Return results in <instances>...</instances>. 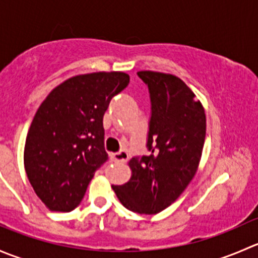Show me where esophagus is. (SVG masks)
I'll list each match as a JSON object with an SVG mask.
<instances>
[{"label":"esophagus","instance_id":"esophagus-1","mask_svg":"<svg viewBox=\"0 0 258 258\" xmlns=\"http://www.w3.org/2000/svg\"><path fill=\"white\" fill-rule=\"evenodd\" d=\"M110 156H111V160L117 163H124L127 162V160H128V153H127L126 151H119V152L111 153Z\"/></svg>","mask_w":258,"mask_h":258}]
</instances>
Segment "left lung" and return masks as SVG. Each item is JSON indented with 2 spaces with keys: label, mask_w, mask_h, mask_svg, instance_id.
Instances as JSON below:
<instances>
[{
  "label": "left lung",
  "mask_w": 258,
  "mask_h": 258,
  "mask_svg": "<svg viewBox=\"0 0 258 258\" xmlns=\"http://www.w3.org/2000/svg\"><path fill=\"white\" fill-rule=\"evenodd\" d=\"M137 75L150 92L148 153L132 158L130 181L112 188L127 210L152 215L173 204L194 178L206 137V114L178 77L153 71Z\"/></svg>",
  "instance_id": "8db88e82"
}]
</instances>
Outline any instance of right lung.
Wrapping results in <instances>:
<instances>
[{"label":"right lung","instance_id":"add662e5","mask_svg":"<svg viewBox=\"0 0 258 258\" xmlns=\"http://www.w3.org/2000/svg\"><path fill=\"white\" fill-rule=\"evenodd\" d=\"M128 83L123 72L80 75L53 88L41 103L23 160L30 183L51 211L76 209L95 172L108 160L103 114Z\"/></svg>","mask_w":258,"mask_h":258}]
</instances>
